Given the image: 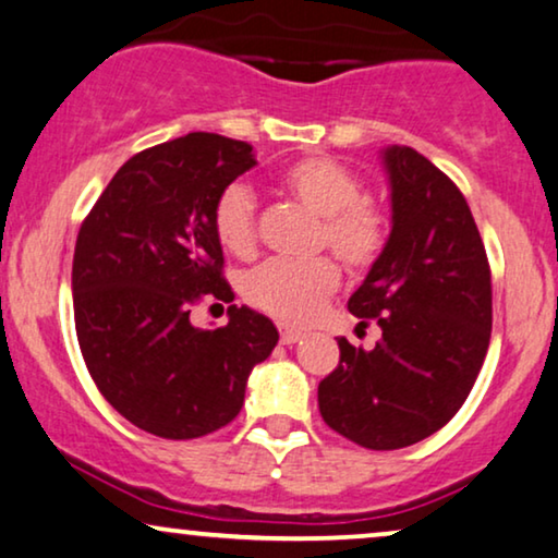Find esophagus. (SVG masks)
Returning a JSON list of instances; mask_svg holds the SVG:
<instances>
[{
  "label": "esophagus",
  "instance_id": "34e87169",
  "mask_svg": "<svg viewBox=\"0 0 558 558\" xmlns=\"http://www.w3.org/2000/svg\"><path fill=\"white\" fill-rule=\"evenodd\" d=\"M303 339V331H298V328H290V326H282L280 328V341L286 343V347H293Z\"/></svg>",
  "mask_w": 558,
  "mask_h": 558
}]
</instances>
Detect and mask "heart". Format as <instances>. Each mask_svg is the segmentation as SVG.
Segmentation results:
<instances>
[{
    "label": "heart",
    "instance_id": "1",
    "mask_svg": "<svg viewBox=\"0 0 558 558\" xmlns=\"http://www.w3.org/2000/svg\"><path fill=\"white\" fill-rule=\"evenodd\" d=\"M280 192L320 217L316 245L331 250L349 270H368L379 260L389 238L387 215L379 204L361 197V182L349 167L320 154L303 156L280 174ZM211 230L230 255L255 253V199L247 186L230 184L219 194L211 209ZM339 282L341 272L331 257L270 260L250 272L242 295L265 316L303 326L318 316Z\"/></svg>",
    "mask_w": 558,
    "mask_h": 558
}]
</instances>
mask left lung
Listing matches in <instances>:
<instances>
[{
    "mask_svg": "<svg viewBox=\"0 0 558 558\" xmlns=\"http://www.w3.org/2000/svg\"><path fill=\"white\" fill-rule=\"evenodd\" d=\"M391 232L349 311L381 326L372 351L339 339L320 417L368 450H399L454 417L488 354L490 265L462 192L410 146L381 151Z\"/></svg>",
    "mask_w": 558,
    "mask_h": 558,
    "instance_id": "obj_1",
    "label": "left lung"
}]
</instances>
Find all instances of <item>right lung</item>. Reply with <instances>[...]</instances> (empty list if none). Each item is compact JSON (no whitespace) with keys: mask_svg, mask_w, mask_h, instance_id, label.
I'll list each match as a JSON object with an SVG mask.
<instances>
[{"mask_svg":"<svg viewBox=\"0 0 558 558\" xmlns=\"http://www.w3.org/2000/svg\"><path fill=\"white\" fill-rule=\"evenodd\" d=\"M253 146L186 133L116 171L83 219L73 255L75 331L116 412L156 437L194 439L232 422L278 328L247 305L227 326H192L204 295L232 303L211 230L219 194L255 167Z\"/></svg>","mask_w":558,"mask_h":558,"instance_id":"add662e5","label":"right lung"}]
</instances>
